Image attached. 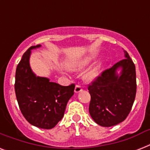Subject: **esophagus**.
Returning a JSON list of instances; mask_svg holds the SVG:
<instances>
[{"instance_id":"34e87169","label":"esophagus","mask_w":150,"mask_h":150,"mask_svg":"<svg viewBox=\"0 0 150 150\" xmlns=\"http://www.w3.org/2000/svg\"><path fill=\"white\" fill-rule=\"evenodd\" d=\"M82 90V86H80V85H76V86H75V93H79V92H81Z\"/></svg>"}]
</instances>
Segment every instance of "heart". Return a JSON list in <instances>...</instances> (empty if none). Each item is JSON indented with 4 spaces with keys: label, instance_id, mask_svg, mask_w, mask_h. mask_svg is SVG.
Returning <instances> with one entry per match:
<instances>
[{
    "label": "heart",
    "instance_id": "heart-1",
    "mask_svg": "<svg viewBox=\"0 0 150 150\" xmlns=\"http://www.w3.org/2000/svg\"><path fill=\"white\" fill-rule=\"evenodd\" d=\"M89 61H90V59H86V60H85V61H83L82 62H81V63L78 64H76L75 66H74L73 68H82V67H84V66L86 65V64H88ZM100 68V64H97V65H96L95 67H93V68H92V69H90L89 71H87L86 74L85 75V79L87 80H89V81L94 79L99 75Z\"/></svg>",
    "mask_w": 150,
    "mask_h": 150
}]
</instances>
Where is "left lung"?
<instances>
[{
  "mask_svg": "<svg viewBox=\"0 0 150 150\" xmlns=\"http://www.w3.org/2000/svg\"><path fill=\"white\" fill-rule=\"evenodd\" d=\"M125 58L103 71L89 85V111L99 125L110 127L124 121L130 113L136 94L135 66L128 52ZM122 68L120 75L116 70Z\"/></svg>",
  "mask_w": 150,
  "mask_h": 150,
  "instance_id": "1",
  "label": "left lung"
}]
</instances>
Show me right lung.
Wrapping results in <instances>:
<instances>
[{
	"label": "right lung",
	"instance_id": "right-lung-1",
	"mask_svg": "<svg viewBox=\"0 0 150 150\" xmlns=\"http://www.w3.org/2000/svg\"><path fill=\"white\" fill-rule=\"evenodd\" d=\"M40 47L33 46L22 55L15 72V95L20 110L29 123L51 129L63 117L75 86H63L33 72L29 65L31 50Z\"/></svg>",
	"mask_w": 150,
	"mask_h": 150
}]
</instances>
